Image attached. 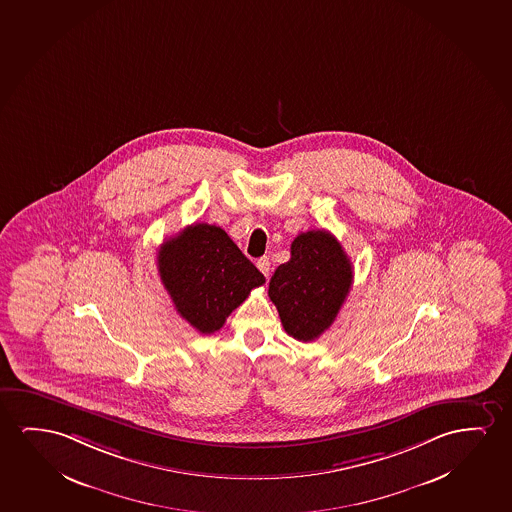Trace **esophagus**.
I'll use <instances>...</instances> for the list:
<instances>
[{
	"label": "esophagus",
	"instance_id": "obj_1",
	"mask_svg": "<svg viewBox=\"0 0 512 512\" xmlns=\"http://www.w3.org/2000/svg\"><path fill=\"white\" fill-rule=\"evenodd\" d=\"M256 267L260 268L261 274L265 275V277L270 275V260H268L267 256L260 258L258 263H256Z\"/></svg>",
	"mask_w": 512,
	"mask_h": 512
}]
</instances>
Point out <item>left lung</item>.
Wrapping results in <instances>:
<instances>
[{
	"label": "left lung",
	"mask_w": 512,
	"mask_h": 512,
	"mask_svg": "<svg viewBox=\"0 0 512 512\" xmlns=\"http://www.w3.org/2000/svg\"><path fill=\"white\" fill-rule=\"evenodd\" d=\"M353 284V265L330 231L300 233L291 258L275 270L268 296L282 326L300 342L316 340L332 326Z\"/></svg>",
	"instance_id": "obj_1"
}]
</instances>
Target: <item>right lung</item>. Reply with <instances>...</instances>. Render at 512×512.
Returning a JSON list of instances; mask_svg holds the SVG:
<instances>
[{
	"label": "right lung",
	"mask_w": 512,
	"mask_h": 512,
	"mask_svg": "<svg viewBox=\"0 0 512 512\" xmlns=\"http://www.w3.org/2000/svg\"><path fill=\"white\" fill-rule=\"evenodd\" d=\"M158 272L180 317L203 335L223 328L265 277L216 224L196 223L165 240Z\"/></svg>",
	"instance_id": "1"
}]
</instances>
